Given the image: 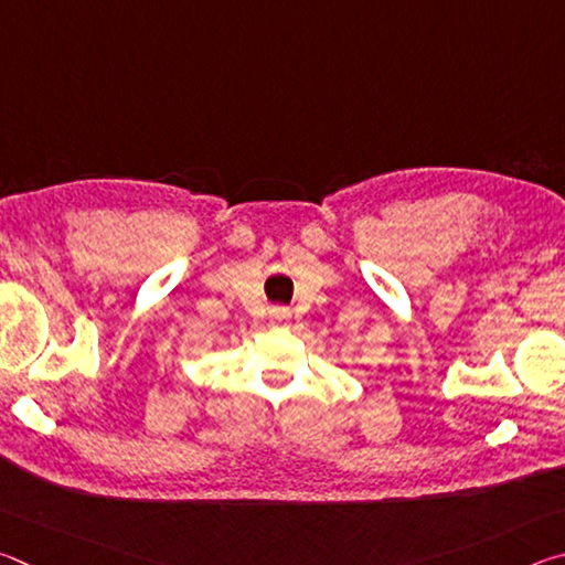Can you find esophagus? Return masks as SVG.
<instances>
[{"label": "esophagus", "instance_id": "esophagus-1", "mask_svg": "<svg viewBox=\"0 0 565 565\" xmlns=\"http://www.w3.org/2000/svg\"><path fill=\"white\" fill-rule=\"evenodd\" d=\"M289 317H291L289 309H274V311H271V319H274L276 323H286V321H289Z\"/></svg>", "mask_w": 565, "mask_h": 565}]
</instances>
